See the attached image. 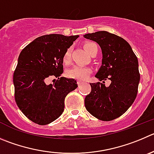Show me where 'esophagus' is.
<instances>
[{"label":"esophagus","instance_id":"esophagus-1","mask_svg":"<svg viewBox=\"0 0 154 154\" xmlns=\"http://www.w3.org/2000/svg\"><path fill=\"white\" fill-rule=\"evenodd\" d=\"M77 84H78L79 86H81L83 84V82H81V81H78V82H77Z\"/></svg>","mask_w":154,"mask_h":154}]
</instances>
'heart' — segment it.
Returning a JSON list of instances; mask_svg holds the SVG:
<instances>
[{
    "label": "heart",
    "mask_w": 154,
    "mask_h": 154,
    "mask_svg": "<svg viewBox=\"0 0 154 154\" xmlns=\"http://www.w3.org/2000/svg\"><path fill=\"white\" fill-rule=\"evenodd\" d=\"M95 48H97V45L94 42H88L85 45V48L89 54L93 51ZM63 61L65 64H69L71 62V48H68L64 53L63 57ZM91 72V69L89 67L75 66L67 71L66 74L69 78L84 81L88 78Z\"/></svg>",
    "instance_id": "heart-1"
}]
</instances>
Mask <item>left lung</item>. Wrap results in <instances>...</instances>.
Listing matches in <instances>:
<instances>
[{"label": "left lung", "mask_w": 154, "mask_h": 154, "mask_svg": "<svg viewBox=\"0 0 154 154\" xmlns=\"http://www.w3.org/2000/svg\"><path fill=\"white\" fill-rule=\"evenodd\" d=\"M100 45L102 65L95 77L103 83H91V91L85 98L86 109L102 121H111L125 113L135 100L140 82L138 61L129 44L106 31L84 35ZM111 81L106 87L103 83Z\"/></svg>", "instance_id": "left-lung-1"}]
</instances>
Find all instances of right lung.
Segmentation results:
<instances>
[{"mask_svg":"<svg viewBox=\"0 0 154 154\" xmlns=\"http://www.w3.org/2000/svg\"><path fill=\"white\" fill-rule=\"evenodd\" d=\"M79 37L46 35L35 39L20 53L14 73L15 100L35 123L48 125L59 118L64 110L65 97L78 87L74 79L60 76L64 53ZM51 76L58 79L47 85Z\"/></svg>","mask_w":154,"mask_h":154,"instance_id":"1","label":"right lung"}]
</instances>
